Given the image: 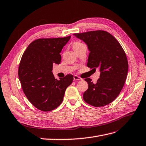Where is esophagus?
Instances as JSON below:
<instances>
[{
  "instance_id": "obj_1",
  "label": "esophagus",
  "mask_w": 146,
  "mask_h": 146,
  "mask_svg": "<svg viewBox=\"0 0 146 146\" xmlns=\"http://www.w3.org/2000/svg\"><path fill=\"white\" fill-rule=\"evenodd\" d=\"M73 79L74 81H77V80H82V78H81L78 76L77 75H74L73 76Z\"/></svg>"
}]
</instances>
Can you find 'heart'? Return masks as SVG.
<instances>
[{"instance_id":"1","label":"heart","mask_w":146,"mask_h":146,"mask_svg":"<svg viewBox=\"0 0 146 146\" xmlns=\"http://www.w3.org/2000/svg\"><path fill=\"white\" fill-rule=\"evenodd\" d=\"M83 45V43H81L80 42H75L73 43V48L75 49L76 48H78V47H79Z\"/></svg>"}]
</instances>
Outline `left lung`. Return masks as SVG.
<instances>
[{"label": "left lung", "mask_w": 146, "mask_h": 146, "mask_svg": "<svg viewBox=\"0 0 146 146\" xmlns=\"http://www.w3.org/2000/svg\"><path fill=\"white\" fill-rule=\"evenodd\" d=\"M73 35L88 47V67L95 70L99 68L100 71V78L96 83L89 78L84 79L88 88L83 93V100L94 107L106 106L116 99L124 86L128 71L126 53L119 42L104 30Z\"/></svg>", "instance_id": "left-lung-1"}]
</instances>
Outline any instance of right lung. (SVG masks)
<instances>
[{
	"instance_id": "right-lung-1",
	"label": "right lung",
	"mask_w": 146,
	"mask_h": 146,
	"mask_svg": "<svg viewBox=\"0 0 146 146\" xmlns=\"http://www.w3.org/2000/svg\"><path fill=\"white\" fill-rule=\"evenodd\" d=\"M70 37L35 40L22 56L18 74L23 91L40 111H50L59 106L66 88L73 82L72 74L58 80L52 72L53 64L60 63V53Z\"/></svg>"
}]
</instances>
